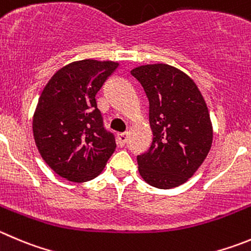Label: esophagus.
Returning <instances> with one entry per match:
<instances>
[{"mask_svg":"<svg viewBox=\"0 0 251 251\" xmlns=\"http://www.w3.org/2000/svg\"><path fill=\"white\" fill-rule=\"evenodd\" d=\"M126 142H127V133H126V132L119 133V135H118V144H119V146L124 147V146H125Z\"/></svg>","mask_w":251,"mask_h":251,"instance_id":"1","label":"esophagus"}]
</instances>
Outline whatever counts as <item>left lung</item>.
<instances>
[{"instance_id": "1", "label": "left lung", "mask_w": 251, "mask_h": 251, "mask_svg": "<svg viewBox=\"0 0 251 251\" xmlns=\"http://www.w3.org/2000/svg\"><path fill=\"white\" fill-rule=\"evenodd\" d=\"M149 99L153 139L137 156L142 178L156 188L170 189L188 181L212 147L209 111L200 89L187 74L167 64L131 70Z\"/></svg>"}]
</instances>
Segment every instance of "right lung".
<instances>
[{
	"mask_svg": "<svg viewBox=\"0 0 251 251\" xmlns=\"http://www.w3.org/2000/svg\"><path fill=\"white\" fill-rule=\"evenodd\" d=\"M118 67L94 59L70 63L42 91L33 116L34 141L47 165L68 181L95 178L116 149L95 95Z\"/></svg>",
	"mask_w": 251,
	"mask_h": 251,
	"instance_id": "obj_1",
	"label": "right lung"
}]
</instances>
